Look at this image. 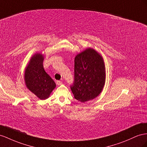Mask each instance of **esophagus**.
Segmentation results:
<instances>
[{
  "label": "esophagus",
  "mask_w": 147,
  "mask_h": 147,
  "mask_svg": "<svg viewBox=\"0 0 147 147\" xmlns=\"http://www.w3.org/2000/svg\"><path fill=\"white\" fill-rule=\"evenodd\" d=\"M56 83H57V85H62V82L61 81H60V80H57V81L56 82Z\"/></svg>",
  "instance_id": "34e87169"
}]
</instances>
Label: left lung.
Listing matches in <instances>:
<instances>
[{"mask_svg": "<svg viewBox=\"0 0 147 147\" xmlns=\"http://www.w3.org/2000/svg\"><path fill=\"white\" fill-rule=\"evenodd\" d=\"M106 72L101 55L92 48H87L75 57L74 82L71 90L77 100L85 102L93 100L105 86Z\"/></svg>", "mask_w": 147, "mask_h": 147, "instance_id": "8db88e82", "label": "left lung"}]
</instances>
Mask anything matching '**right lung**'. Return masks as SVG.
<instances>
[{"instance_id":"1","label":"right lung","mask_w":147,"mask_h":147,"mask_svg":"<svg viewBox=\"0 0 147 147\" xmlns=\"http://www.w3.org/2000/svg\"><path fill=\"white\" fill-rule=\"evenodd\" d=\"M44 57L40 53L31 57L25 72V82L30 91L40 100H46L56 85L43 67Z\"/></svg>"}]
</instances>
